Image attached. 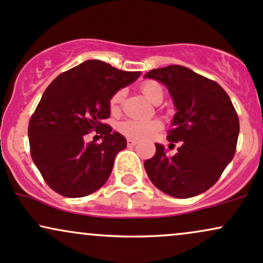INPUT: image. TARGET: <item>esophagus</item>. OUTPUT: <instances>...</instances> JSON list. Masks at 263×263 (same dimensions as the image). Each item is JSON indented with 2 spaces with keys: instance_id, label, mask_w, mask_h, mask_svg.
<instances>
[{
  "instance_id": "obj_1",
  "label": "esophagus",
  "mask_w": 263,
  "mask_h": 263,
  "mask_svg": "<svg viewBox=\"0 0 263 263\" xmlns=\"http://www.w3.org/2000/svg\"><path fill=\"white\" fill-rule=\"evenodd\" d=\"M137 143H138L137 141L131 140V138H128V140H127V146H128V147H134V146H136V144H137Z\"/></svg>"
}]
</instances>
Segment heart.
I'll return each instance as SVG.
<instances>
[{
    "label": "heart",
    "mask_w": 263,
    "mask_h": 263,
    "mask_svg": "<svg viewBox=\"0 0 263 263\" xmlns=\"http://www.w3.org/2000/svg\"><path fill=\"white\" fill-rule=\"evenodd\" d=\"M141 91L148 99L149 101L155 102L157 99L163 96V89L157 81L146 80L141 84ZM125 96L123 90H119L111 96L110 108L112 112H117L121 106V102ZM162 122L159 120H137L129 119L122 121L119 125V131L123 136L131 138V140H147L155 136L162 128Z\"/></svg>",
    "instance_id": "heart-1"
}]
</instances>
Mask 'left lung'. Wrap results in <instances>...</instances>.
<instances>
[{
	"label": "left lung",
	"instance_id": "obj_1",
	"mask_svg": "<svg viewBox=\"0 0 263 263\" xmlns=\"http://www.w3.org/2000/svg\"><path fill=\"white\" fill-rule=\"evenodd\" d=\"M144 77L168 87L177 112L167 138L180 142L174 156L156 143V155L144 162L151 182L174 198L206 192L236 151L240 123L230 98L218 83L182 65L153 69Z\"/></svg>",
	"mask_w": 263,
	"mask_h": 263
}]
</instances>
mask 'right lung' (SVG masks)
Segmentation results:
<instances>
[{"instance_id": "obj_1", "label": "right lung", "mask_w": 263, "mask_h": 263, "mask_svg": "<svg viewBox=\"0 0 263 263\" xmlns=\"http://www.w3.org/2000/svg\"><path fill=\"white\" fill-rule=\"evenodd\" d=\"M141 71H125L101 60H86L57 77L28 125L31 156L45 183L63 197L81 198L100 189L112 172L126 138L104 123L110 99ZM95 129L103 142H83Z\"/></svg>"}]
</instances>
